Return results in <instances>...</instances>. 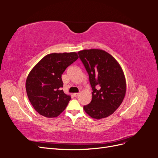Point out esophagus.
Instances as JSON below:
<instances>
[{
    "instance_id": "esophagus-1",
    "label": "esophagus",
    "mask_w": 158,
    "mask_h": 158,
    "mask_svg": "<svg viewBox=\"0 0 158 158\" xmlns=\"http://www.w3.org/2000/svg\"><path fill=\"white\" fill-rule=\"evenodd\" d=\"M79 94H80V93H74L73 95H74V97H77L78 95H79Z\"/></svg>"
}]
</instances>
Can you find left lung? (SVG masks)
<instances>
[{"mask_svg": "<svg viewBox=\"0 0 158 158\" xmlns=\"http://www.w3.org/2000/svg\"><path fill=\"white\" fill-rule=\"evenodd\" d=\"M78 53L93 90L92 101L84 106V111L95 119L107 117L120 106L126 94V80L121 66L112 55L102 49H84Z\"/></svg>", "mask_w": 158, "mask_h": 158, "instance_id": "obj_1", "label": "left lung"}]
</instances>
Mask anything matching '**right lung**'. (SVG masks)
<instances>
[{
	"label": "right lung",
	"instance_id": "1",
	"mask_svg": "<svg viewBox=\"0 0 158 158\" xmlns=\"http://www.w3.org/2000/svg\"><path fill=\"white\" fill-rule=\"evenodd\" d=\"M78 59L76 52L48 54L30 72L26 82L27 95L33 108L41 115L56 117L68 106L71 98L62 89L61 76Z\"/></svg>",
	"mask_w": 158,
	"mask_h": 158
}]
</instances>
